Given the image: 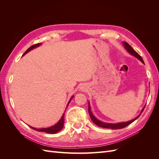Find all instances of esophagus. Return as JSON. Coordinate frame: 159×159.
<instances>
[{
	"label": "esophagus",
	"mask_w": 159,
	"mask_h": 159,
	"mask_svg": "<svg viewBox=\"0 0 159 159\" xmlns=\"http://www.w3.org/2000/svg\"><path fill=\"white\" fill-rule=\"evenodd\" d=\"M80 90H81V91H85V90H86L85 86V85H81V87H80Z\"/></svg>",
	"instance_id": "obj_1"
}]
</instances>
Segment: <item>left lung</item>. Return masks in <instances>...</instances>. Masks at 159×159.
Instances as JSON below:
<instances>
[{
    "instance_id": "1",
    "label": "left lung",
    "mask_w": 159,
    "mask_h": 159,
    "mask_svg": "<svg viewBox=\"0 0 159 159\" xmlns=\"http://www.w3.org/2000/svg\"><path fill=\"white\" fill-rule=\"evenodd\" d=\"M123 46L125 48V50L129 53L130 54H131L132 56H134L135 57H137V58L140 60L143 64H145L144 63L143 61V60L141 57V56H139L137 53L136 52V51H134L133 48L132 47L130 46L128 43L125 42H123ZM145 106L144 107L142 110H141V113L139 114L138 116L137 117H135L134 119L131 120V121H127V122H121V123H105V122H103V121H99V120H98L97 118H96L94 115H93V113H91V107H90V105H89H89H88V111H89V115H90V117H91V121H92L93 122V123H95L96 125L99 127H102V128H105V129H123L124 127H125L127 126H128L129 125H130L131 123H132L133 121H135V120L137 119H138L139 117V116L141 115V113H143L144 109H145Z\"/></svg>"
}]
</instances>
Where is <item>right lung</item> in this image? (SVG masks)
<instances>
[{"instance_id": "obj_1", "label": "right lung", "mask_w": 159, "mask_h": 159, "mask_svg": "<svg viewBox=\"0 0 159 159\" xmlns=\"http://www.w3.org/2000/svg\"><path fill=\"white\" fill-rule=\"evenodd\" d=\"M42 44L41 43H39V44H34V45H32V46H30L29 48H28L25 53H24L23 56H25V54H26L28 52H30V50H33L36 48L38 47L41 46ZM74 98V95H72V97L70 98V99L69 100V102L68 103V105H67V107L68 106V105L70 103V102H71V100L72 99V98ZM66 107V108H67ZM66 111V110H65ZM64 114L62 115V116L61 117V119L59 120V121L57 122V123H56L54 125H53L52 127H47V128H41V129H36V128H34V127H30V128L33 129L34 130H36V131H39V132H44V133H50V134H54V133H56L57 132H59L60 131H61V130L63 129L64 127Z\"/></svg>"}]
</instances>
